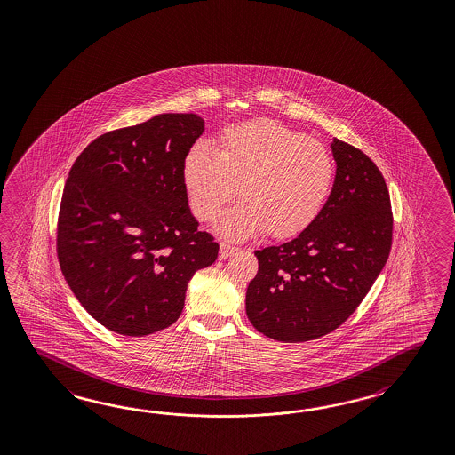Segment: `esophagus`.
<instances>
[{"label":"esophagus","mask_w":455,"mask_h":455,"mask_svg":"<svg viewBox=\"0 0 455 455\" xmlns=\"http://www.w3.org/2000/svg\"><path fill=\"white\" fill-rule=\"evenodd\" d=\"M234 252H235V247H233V245L226 243H221V245H220V257L221 259H228Z\"/></svg>","instance_id":"obj_1"}]
</instances>
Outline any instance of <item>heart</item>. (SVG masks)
<instances>
[{"label":"heart","mask_w":455,"mask_h":455,"mask_svg":"<svg viewBox=\"0 0 455 455\" xmlns=\"http://www.w3.org/2000/svg\"><path fill=\"white\" fill-rule=\"evenodd\" d=\"M183 185L191 212L212 220L233 200L214 229L243 241L262 233L286 239L305 231L323 212L334 181V160L316 139L274 119L228 127L214 152L198 142L183 159Z\"/></svg>","instance_id":"b5f03b06"}]
</instances>
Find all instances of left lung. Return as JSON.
Here are the masks:
<instances>
[{
  "mask_svg": "<svg viewBox=\"0 0 455 455\" xmlns=\"http://www.w3.org/2000/svg\"><path fill=\"white\" fill-rule=\"evenodd\" d=\"M336 179L315 221L290 243L255 251L259 272L245 313L259 332L307 342L338 329L388 260L390 195L379 167L339 139L331 142Z\"/></svg>",
  "mask_w": 455,
  "mask_h": 455,
  "instance_id": "obj_1",
  "label": "left lung"
}]
</instances>
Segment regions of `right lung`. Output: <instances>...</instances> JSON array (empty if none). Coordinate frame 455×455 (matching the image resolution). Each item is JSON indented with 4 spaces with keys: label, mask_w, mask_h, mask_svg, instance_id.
Wrapping results in <instances>:
<instances>
[{
    "label": "right lung",
    "mask_w": 455,
    "mask_h": 455,
    "mask_svg": "<svg viewBox=\"0 0 455 455\" xmlns=\"http://www.w3.org/2000/svg\"><path fill=\"white\" fill-rule=\"evenodd\" d=\"M203 131L198 115H157L95 139L68 173L59 262L80 305L113 332L172 326L193 275L218 259L183 185V159Z\"/></svg>",
    "instance_id": "1"
}]
</instances>
